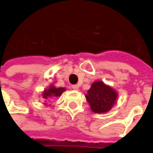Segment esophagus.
I'll list each match as a JSON object with an SVG mask.
<instances>
[{
    "label": "esophagus",
    "mask_w": 153,
    "mask_h": 153,
    "mask_svg": "<svg viewBox=\"0 0 153 153\" xmlns=\"http://www.w3.org/2000/svg\"><path fill=\"white\" fill-rule=\"evenodd\" d=\"M71 88L74 89V90H78L79 89L78 85H72V86H71Z\"/></svg>",
    "instance_id": "esophagus-1"
}]
</instances>
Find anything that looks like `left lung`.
Listing matches in <instances>:
<instances>
[{
	"label": "left lung",
	"mask_w": 153,
	"mask_h": 153,
	"mask_svg": "<svg viewBox=\"0 0 153 153\" xmlns=\"http://www.w3.org/2000/svg\"><path fill=\"white\" fill-rule=\"evenodd\" d=\"M85 97L93 112L103 114L109 111L116 103L118 93L102 81H96L91 85Z\"/></svg>",
	"instance_id": "1"
}]
</instances>
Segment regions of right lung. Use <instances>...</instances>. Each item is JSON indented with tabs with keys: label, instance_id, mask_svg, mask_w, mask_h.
Segmentation results:
<instances>
[{
	"label": "right lung",
	"instance_id": "1",
	"mask_svg": "<svg viewBox=\"0 0 153 153\" xmlns=\"http://www.w3.org/2000/svg\"><path fill=\"white\" fill-rule=\"evenodd\" d=\"M65 91V88H55V86L50 85L48 88L45 89L42 93V98L45 100H49L50 98H55V97H60V95ZM47 105V103H45Z\"/></svg>",
	"mask_w": 153,
	"mask_h": 153
}]
</instances>
